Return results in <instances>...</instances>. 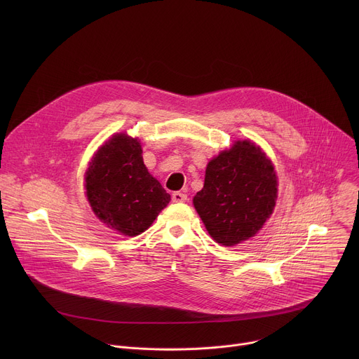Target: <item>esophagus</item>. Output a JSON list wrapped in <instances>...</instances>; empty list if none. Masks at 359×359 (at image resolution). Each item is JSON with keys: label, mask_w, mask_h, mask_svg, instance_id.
Here are the masks:
<instances>
[{"label": "esophagus", "mask_w": 359, "mask_h": 359, "mask_svg": "<svg viewBox=\"0 0 359 359\" xmlns=\"http://www.w3.org/2000/svg\"><path fill=\"white\" fill-rule=\"evenodd\" d=\"M172 200H173L175 203H183V201L187 200V194H184V193H182V191H175V193L172 194Z\"/></svg>", "instance_id": "34e87169"}]
</instances>
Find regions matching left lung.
Listing matches in <instances>:
<instances>
[{"label":"left lung","instance_id":"1","mask_svg":"<svg viewBox=\"0 0 359 359\" xmlns=\"http://www.w3.org/2000/svg\"><path fill=\"white\" fill-rule=\"evenodd\" d=\"M277 186L274 166L262 147L237 140L208 163L193 204L212 238L230 247L257 234L270 219Z\"/></svg>","mask_w":359,"mask_h":359}]
</instances>
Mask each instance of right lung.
Here are the masks:
<instances>
[{
    "label": "right lung",
    "instance_id": "obj_1",
    "mask_svg": "<svg viewBox=\"0 0 359 359\" xmlns=\"http://www.w3.org/2000/svg\"><path fill=\"white\" fill-rule=\"evenodd\" d=\"M85 189L97 219L129 237L147 230L170 201L143 163L140 140L126 133L114 135L97 149L85 173Z\"/></svg>",
    "mask_w": 359,
    "mask_h": 359
}]
</instances>
